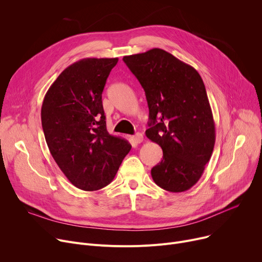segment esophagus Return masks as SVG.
I'll return each instance as SVG.
<instances>
[{"mask_svg":"<svg viewBox=\"0 0 262 262\" xmlns=\"http://www.w3.org/2000/svg\"><path fill=\"white\" fill-rule=\"evenodd\" d=\"M130 140H132V142H133L134 144L141 143V142L143 141V135L140 134V133H137L135 136H133V137L130 138Z\"/></svg>","mask_w":262,"mask_h":262,"instance_id":"esophagus-1","label":"esophagus"}]
</instances>
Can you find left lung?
Segmentation results:
<instances>
[{
  "instance_id": "8db88e82",
  "label": "left lung",
  "mask_w": 262,
  "mask_h": 262,
  "mask_svg": "<svg viewBox=\"0 0 262 262\" xmlns=\"http://www.w3.org/2000/svg\"><path fill=\"white\" fill-rule=\"evenodd\" d=\"M123 61L145 92L146 137L163 150V159L151 168L152 180L172 193L185 191L202 176L215 145L204 83L194 67L160 48L125 56Z\"/></svg>"
}]
</instances>
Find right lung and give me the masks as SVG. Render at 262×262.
<instances>
[{
	"label": "right lung",
	"instance_id": "1",
	"mask_svg": "<svg viewBox=\"0 0 262 262\" xmlns=\"http://www.w3.org/2000/svg\"><path fill=\"white\" fill-rule=\"evenodd\" d=\"M118 58L82 59L60 74L41 110L49 151L76 187L92 191L110 184L132 145L108 134L102 93Z\"/></svg>",
	"mask_w": 262,
	"mask_h": 262
}]
</instances>
